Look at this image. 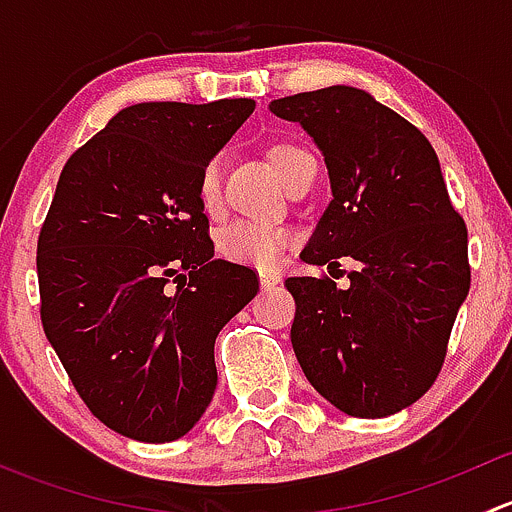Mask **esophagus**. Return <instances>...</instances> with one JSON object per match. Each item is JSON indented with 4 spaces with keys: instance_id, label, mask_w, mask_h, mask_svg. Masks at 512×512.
Here are the masks:
<instances>
[{
    "instance_id": "obj_1",
    "label": "esophagus",
    "mask_w": 512,
    "mask_h": 512,
    "mask_svg": "<svg viewBox=\"0 0 512 512\" xmlns=\"http://www.w3.org/2000/svg\"><path fill=\"white\" fill-rule=\"evenodd\" d=\"M260 285L262 289H272L275 285H280V275L277 272H260Z\"/></svg>"
}]
</instances>
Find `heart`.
Returning <instances> with one entry per match:
<instances>
[{"label": "heart", "instance_id": "b5f03b06", "mask_svg": "<svg viewBox=\"0 0 512 512\" xmlns=\"http://www.w3.org/2000/svg\"><path fill=\"white\" fill-rule=\"evenodd\" d=\"M270 163L275 165L277 175L282 183L289 185V180L297 175L302 163L309 156L299 146L292 143H275L267 151ZM198 203L203 213L218 215L220 205H223V195H220V165L218 160H210L203 165L198 175ZM289 245V232L285 227L267 225V223H250V220H237V223L225 225L218 235V250L225 260L237 262V265L250 267H275L280 262L282 252Z\"/></svg>", "mask_w": 512, "mask_h": 512}]
</instances>
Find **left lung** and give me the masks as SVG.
<instances>
[{
    "instance_id": "left-lung-1",
    "label": "left lung",
    "mask_w": 512,
    "mask_h": 512,
    "mask_svg": "<svg viewBox=\"0 0 512 512\" xmlns=\"http://www.w3.org/2000/svg\"><path fill=\"white\" fill-rule=\"evenodd\" d=\"M270 111L312 136L332 185L299 257L327 270L356 262L344 289L329 277H287L294 354L344 414H396L441 371L471 287L466 223L426 136L366 91L329 86L277 98Z\"/></svg>"
}]
</instances>
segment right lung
Segmentation results:
<instances>
[{"label":"right lung","instance_id":"obj_1","mask_svg":"<svg viewBox=\"0 0 512 512\" xmlns=\"http://www.w3.org/2000/svg\"><path fill=\"white\" fill-rule=\"evenodd\" d=\"M252 98L118 111L69 160L36 245L41 324L98 421L133 441L185 436L218 386L215 339L257 277L215 260L198 175Z\"/></svg>","mask_w":512,"mask_h":512}]
</instances>
